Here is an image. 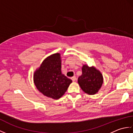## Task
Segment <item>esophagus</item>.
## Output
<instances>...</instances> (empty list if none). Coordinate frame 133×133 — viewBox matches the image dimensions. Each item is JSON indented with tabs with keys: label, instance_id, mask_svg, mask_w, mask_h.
<instances>
[{
	"label": "esophagus",
	"instance_id": "obj_1",
	"mask_svg": "<svg viewBox=\"0 0 133 133\" xmlns=\"http://www.w3.org/2000/svg\"><path fill=\"white\" fill-rule=\"evenodd\" d=\"M71 79H72V81H73V82H75V81H77V78H76L75 76L74 77H72V78H71Z\"/></svg>",
	"mask_w": 133,
	"mask_h": 133
}]
</instances>
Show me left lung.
Wrapping results in <instances>:
<instances>
[{"label": "left lung", "instance_id": "8db88e82", "mask_svg": "<svg viewBox=\"0 0 133 133\" xmlns=\"http://www.w3.org/2000/svg\"><path fill=\"white\" fill-rule=\"evenodd\" d=\"M82 70V74L78 79L81 88L87 94H95L103 84L102 74L95 67H89L87 64L83 65Z\"/></svg>", "mask_w": 133, "mask_h": 133}]
</instances>
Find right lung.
Segmentation results:
<instances>
[{
  "label": "right lung",
  "instance_id": "add662e5",
  "mask_svg": "<svg viewBox=\"0 0 133 133\" xmlns=\"http://www.w3.org/2000/svg\"><path fill=\"white\" fill-rule=\"evenodd\" d=\"M36 88L44 95L58 99L67 91L72 80L61 72V57L59 53L48 56L34 74Z\"/></svg>",
  "mask_w": 133,
  "mask_h": 133
}]
</instances>
